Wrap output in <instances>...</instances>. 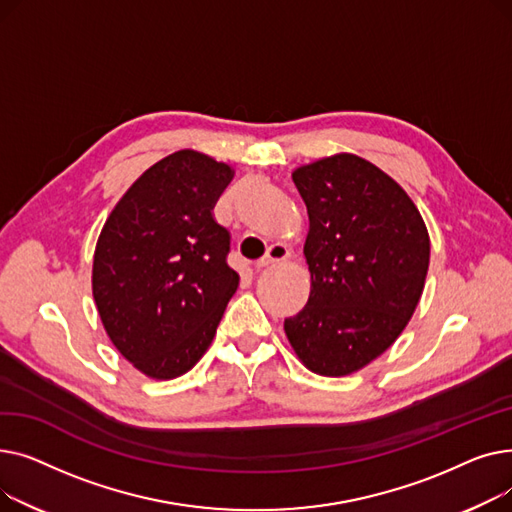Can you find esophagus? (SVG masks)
Returning <instances> with one entry per match:
<instances>
[{
	"instance_id": "1",
	"label": "esophagus",
	"mask_w": 512,
	"mask_h": 512,
	"mask_svg": "<svg viewBox=\"0 0 512 512\" xmlns=\"http://www.w3.org/2000/svg\"><path fill=\"white\" fill-rule=\"evenodd\" d=\"M284 259H288V249L278 242V245H272L270 249H267L265 257H261V259L255 263V267H257V270H261V267H267V265L284 261Z\"/></svg>"
}]
</instances>
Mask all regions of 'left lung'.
I'll return each mask as SVG.
<instances>
[{
    "instance_id": "8db88e82",
    "label": "left lung",
    "mask_w": 512,
    "mask_h": 512,
    "mask_svg": "<svg viewBox=\"0 0 512 512\" xmlns=\"http://www.w3.org/2000/svg\"><path fill=\"white\" fill-rule=\"evenodd\" d=\"M307 205L309 301L284 319L299 359L319 375H348L405 330L423 292L429 236L409 195L357 155L292 172Z\"/></svg>"
}]
</instances>
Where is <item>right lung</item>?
Listing matches in <instances>:
<instances>
[{
    "label": "right lung",
    "mask_w": 512,
    "mask_h": 512,
    "mask_svg": "<svg viewBox=\"0 0 512 512\" xmlns=\"http://www.w3.org/2000/svg\"><path fill=\"white\" fill-rule=\"evenodd\" d=\"M230 180V166L176 151L128 188L99 234V317L118 351L149 378L172 380L191 369L236 292L230 232L211 215Z\"/></svg>",
    "instance_id": "obj_1"
}]
</instances>
